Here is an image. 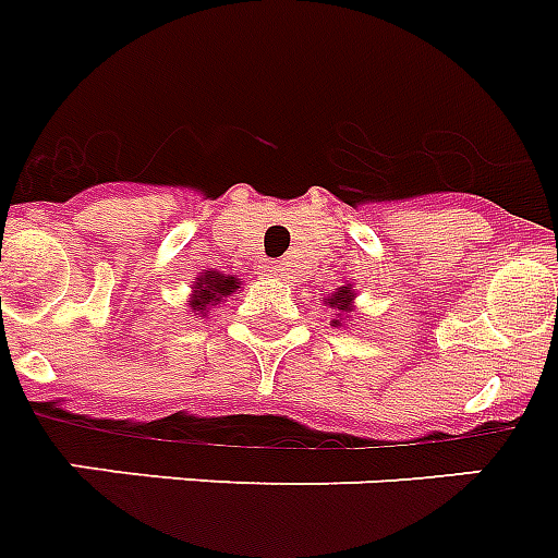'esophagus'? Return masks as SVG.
<instances>
[{
	"instance_id": "1",
	"label": "esophagus",
	"mask_w": 558,
	"mask_h": 558,
	"mask_svg": "<svg viewBox=\"0 0 558 558\" xmlns=\"http://www.w3.org/2000/svg\"><path fill=\"white\" fill-rule=\"evenodd\" d=\"M270 267H274V274H282L284 262H274V265H270Z\"/></svg>"
}]
</instances>
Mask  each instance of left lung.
I'll return each mask as SVG.
<instances>
[{
  "label": "left lung",
  "mask_w": 558,
  "mask_h": 558,
  "mask_svg": "<svg viewBox=\"0 0 558 558\" xmlns=\"http://www.w3.org/2000/svg\"><path fill=\"white\" fill-rule=\"evenodd\" d=\"M351 296H354V293H351V288H340V291L333 293L331 300H328V305L340 307V311H349V307H351Z\"/></svg>",
  "instance_id": "1"
}]
</instances>
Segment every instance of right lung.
<instances>
[{"label": "right lung", "instance_id": "add662e5", "mask_svg": "<svg viewBox=\"0 0 558 558\" xmlns=\"http://www.w3.org/2000/svg\"><path fill=\"white\" fill-rule=\"evenodd\" d=\"M195 288L198 291L193 293V302H190V307L193 311H207L209 305H218V302L225 300V296H230V293L239 288V279L235 276H225V274H218V270H207V274L195 282Z\"/></svg>", "mask_w": 558, "mask_h": 558}]
</instances>
